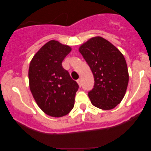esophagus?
Listing matches in <instances>:
<instances>
[{
  "instance_id": "34e87169",
  "label": "esophagus",
  "mask_w": 151,
  "mask_h": 151,
  "mask_svg": "<svg viewBox=\"0 0 151 151\" xmlns=\"http://www.w3.org/2000/svg\"><path fill=\"white\" fill-rule=\"evenodd\" d=\"M77 82L78 83V84H79V86H81V79H77Z\"/></svg>"
}]
</instances>
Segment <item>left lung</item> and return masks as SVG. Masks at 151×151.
Here are the masks:
<instances>
[{"label": "left lung", "mask_w": 151, "mask_h": 151, "mask_svg": "<svg viewBox=\"0 0 151 151\" xmlns=\"http://www.w3.org/2000/svg\"><path fill=\"white\" fill-rule=\"evenodd\" d=\"M79 51L94 77V86L88 93L91 104L102 110L115 108L124 99L129 84V71L123 54L99 36L83 43Z\"/></svg>", "instance_id": "1"}]
</instances>
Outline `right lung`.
I'll use <instances>...</instances> for the list:
<instances>
[{"instance_id":"right-lung-1","label":"right lung","mask_w":151,"mask_h":151,"mask_svg":"<svg viewBox=\"0 0 151 151\" xmlns=\"http://www.w3.org/2000/svg\"><path fill=\"white\" fill-rule=\"evenodd\" d=\"M72 48L50 40L36 52L29 66V86L35 101L44 113L62 117L73 109L79 85L62 67Z\"/></svg>"}]
</instances>
